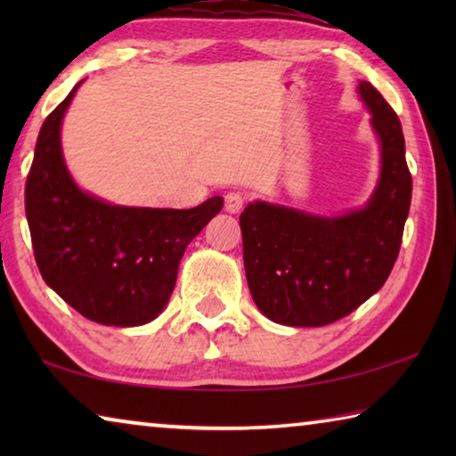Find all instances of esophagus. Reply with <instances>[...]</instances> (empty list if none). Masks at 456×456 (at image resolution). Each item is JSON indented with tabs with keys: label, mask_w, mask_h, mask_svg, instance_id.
<instances>
[{
	"label": "esophagus",
	"mask_w": 456,
	"mask_h": 456,
	"mask_svg": "<svg viewBox=\"0 0 456 456\" xmlns=\"http://www.w3.org/2000/svg\"><path fill=\"white\" fill-rule=\"evenodd\" d=\"M245 205V195L241 191H229L225 195V209L229 213H239Z\"/></svg>",
	"instance_id": "34e87169"
}]
</instances>
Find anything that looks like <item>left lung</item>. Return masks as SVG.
<instances>
[{"label":"left lung","mask_w":456,"mask_h":456,"mask_svg":"<svg viewBox=\"0 0 456 456\" xmlns=\"http://www.w3.org/2000/svg\"><path fill=\"white\" fill-rule=\"evenodd\" d=\"M358 94L380 146V176L366 205L326 217L253 200L239 217L253 302L281 326L320 328L352 314L398 257L412 197L403 126L372 84L360 80Z\"/></svg>","instance_id":"8db88e82"}]
</instances>
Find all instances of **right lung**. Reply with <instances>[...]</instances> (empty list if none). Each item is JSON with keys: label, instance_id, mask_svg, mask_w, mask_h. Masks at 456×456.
<instances>
[{"label": "right lung", "instance_id": "1", "mask_svg": "<svg viewBox=\"0 0 456 456\" xmlns=\"http://www.w3.org/2000/svg\"><path fill=\"white\" fill-rule=\"evenodd\" d=\"M80 80L42 125L26 183V217L44 281L96 323L134 328L165 310L187 245L223 209L112 205L82 191L61 152V120Z\"/></svg>", "mask_w": 456, "mask_h": 456}]
</instances>
